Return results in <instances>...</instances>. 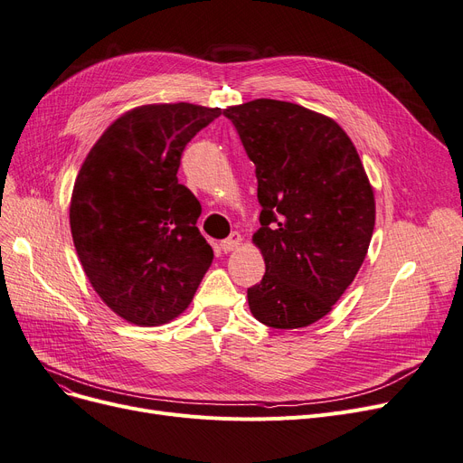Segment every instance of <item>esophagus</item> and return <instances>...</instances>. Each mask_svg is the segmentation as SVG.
<instances>
[{
  "label": "esophagus",
  "instance_id": "34e87169",
  "mask_svg": "<svg viewBox=\"0 0 463 463\" xmlns=\"http://www.w3.org/2000/svg\"><path fill=\"white\" fill-rule=\"evenodd\" d=\"M240 244H242V236H240V232H232L227 240H223V242H221V250H223V251H232V250L240 248Z\"/></svg>",
  "mask_w": 463,
  "mask_h": 463
}]
</instances>
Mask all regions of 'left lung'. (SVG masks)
<instances>
[{
    "mask_svg": "<svg viewBox=\"0 0 463 463\" xmlns=\"http://www.w3.org/2000/svg\"><path fill=\"white\" fill-rule=\"evenodd\" d=\"M255 165L263 208L253 244L265 259L248 289L255 319L298 329L327 316L361 269L374 231V191L338 123L259 98L223 111Z\"/></svg>",
    "mask_w": 463,
    "mask_h": 463,
    "instance_id": "left-lung-1",
    "label": "left lung"
}]
</instances>
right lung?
<instances>
[{
  "instance_id": "1",
  "label": "right lung",
  "mask_w": 463,
  "mask_h": 463,
  "mask_svg": "<svg viewBox=\"0 0 463 463\" xmlns=\"http://www.w3.org/2000/svg\"><path fill=\"white\" fill-rule=\"evenodd\" d=\"M225 109L187 102L137 106L115 118L79 170L70 227L98 297L128 324L184 314L213 251L196 196L177 184L185 146Z\"/></svg>"
}]
</instances>
